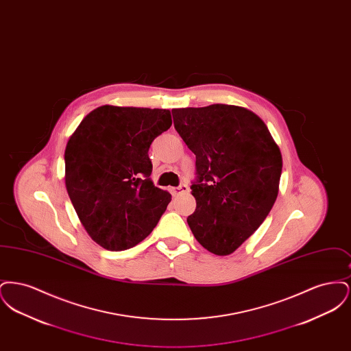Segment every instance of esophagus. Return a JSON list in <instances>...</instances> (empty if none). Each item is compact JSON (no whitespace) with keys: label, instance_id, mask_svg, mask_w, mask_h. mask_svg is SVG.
Masks as SVG:
<instances>
[{"label":"esophagus","instance_id":"1","mask_svg":"<svg viewBox=\"0 0 351 351\" xmlns=\"http://www.w3.org/2000/svg\"><path fill=\"white\" fill-rule=\"evenodd\" d=\"M172 192H173L175 195H183L185 192H188V186H186V184H180L179 186L172 188Z\"/></svg>","mask_w":351,"mask_h":351}]
</instances>
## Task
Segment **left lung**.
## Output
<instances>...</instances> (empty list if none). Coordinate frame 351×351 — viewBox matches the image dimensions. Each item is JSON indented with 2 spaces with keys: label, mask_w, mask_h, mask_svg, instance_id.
<instances>
[{
  "label": "left lung",
  "mask_w": 351,
  "mask_h": 351,
  "mask_svg": "<svg viewBox=\"0 0 351 351\" xmlns=\"http://www.w3.org/2000/svg\"><path fill=\"white\" fill-rule=\"evenodd\" d=\"M173 125L196 155L191 185L196 210L186 222L202 247L229 255L254 233L274 206L282 154L266 123L225 104L172 109Z\"/></svg>",
  "instance_id": "left-lung-1"
}]
</instances>
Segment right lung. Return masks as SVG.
Segmentation results:
<instances>
[{
  "instance_id": "obj_1",
  "label": "right lung",
  "mask_w": 351,
  "mask_h": 351,
  "mask_svg": "<svg viewBox=\"0 0 351 351\" xmlns=\"http://www.w3.org/2000/svg\"><path fill=\"white\" fill-rule=\"evenodd\" d=\"M171 125L166 109L104 105L71 135L64 152L68 196L101 247H134L166 212L171 195L150 179L149 149Z\"/></svg>"
}]
</instances>
